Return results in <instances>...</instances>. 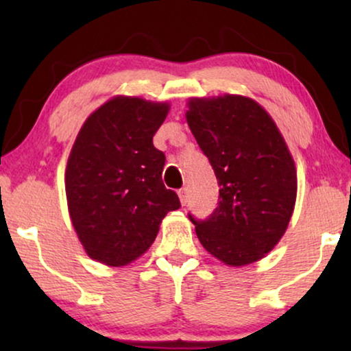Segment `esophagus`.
<instances>
[{
	"mask_svg": "<svg viewBox=\"0 0 351 351\" xmlns=\"http://www.w3.org/2000/svg\"><path fill=\"white\" fill-rule=\"evenodd\" d=\"M179 199H180V204L182 206H186V203H189V190L186 189H182V190H179Z\"/></svg>",
	"mask_w": 351,
	"mask_h": 351,
	"instance_id": "obj_1",
	"label": "esophagus"
}]
</instances>
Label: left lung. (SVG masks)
Returning <instances> with one entry per match:
<instances>
[{"label": "left lung", "mask_w": 351, "mask_h": 351, "mask_svg": "<svg viewBox=\"0 0 351 351\" xmlns=\"http://www.w3.org/2000/svg\"><path fill=\"white\" fill-rule=\"evenodd\" d=\"M185 118L219 180V206L190 220L199 243L228 267L261 261L280 243L294 213L297 171L265 108L246 95L191 97Z\"/></svg>", "instance_id": "8db88e82"}]
</instances>
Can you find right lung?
I'll return each instance as SVG.
<instances>
[{"instance_id": "right-lung-1", "label": "right lung", "mask_w": 351, "mask_h": 351, "mask_svg": "<svg viewBox=\"0 0 351 351\" xmlns=\"http://www.w3.org/2000/svg\"><path fill=\"white\" fill-rule=\"evenodd\" d=\"M167 102L114 95L86 118L65 167L69 214L84 252L108 267L143 256L180 201L162 184L153 136Z\"/></svg>"}]
</instances>
